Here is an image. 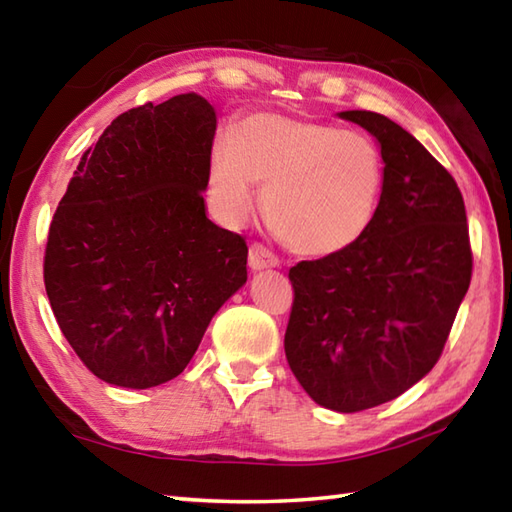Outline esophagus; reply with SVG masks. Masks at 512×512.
Masks as SVG:
<instances>
[{"mask_svg": "<svg viewBox=\"0 0 512 512\" xmlns=\"http://www.w3.org/2000/svg\"><path fill=\"white\" fill-rule=\"evenodd\" d=\"M248 266L250 270H266V268H277L279 266V257L275 253H270L268 248L262 244H253L248 250Z\"/></svg>", "mask_w": 512, "mask_h": 512, "instance_id": "34e87169", "label": "esophagus"}]
</instances>
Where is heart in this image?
<instances>
[{
    "label": "heart",
    "instance_id": "b5f03b06",
    "mask_svg": "<svg viewBox=\"0 0 512 512\" xmlns=\"http://www.w3.org/2000/svg\"><path fill=\"white\" fill-rule=\"evenodd\" d=\"M211 195L228 224L262 209L295 253L336 255L372 226L385 187V162L372 138L281 114H255L237 134L222 132L211 154Z\"/></svg>",
    "mask_w": 512,
    "mask_h": 512
}]
</instances>
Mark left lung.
<instances>
[{
	"label": "left lung",
	"instance_id": "8db88e82",
	"mask_svg": "<svg viewBox=\"0 0 512 512\" xmlns=\"http://www.w3.org/2000/svg\"><path fill=\"white\" fill-rule=\"evenodd\" d=\"M336 116L376 138L385 187L354 246L290 268L295 303L284 347L317 405L354 413L405 394L438 363L473 257L451 173L383 114Z\"/></svg>",
	"mask_w": 512,
	"mask_h": 512
}]
</instances>
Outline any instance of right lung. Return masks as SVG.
Returning a JSON list of instances; mask_svg holds the SVG:
<instances>
[{"mask_svg":"<svg viewBox=\"0 0 512 512\" xmlns=\"http://www.w3.org/2000/svg\"><path fill=\"white\" fill-rule=\"evenodd\" d=\"M217 116L187 92L114 118L52 217L43 279L76 356L116 387L182 374L246 284L248 246L206 217Z\"/></svg>","mask_w":512,"mask_h":512,"instance_id":"obj_1","label":"right lung"}]
</instances>
